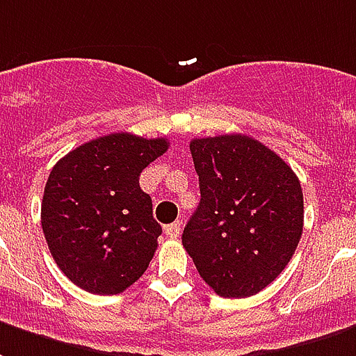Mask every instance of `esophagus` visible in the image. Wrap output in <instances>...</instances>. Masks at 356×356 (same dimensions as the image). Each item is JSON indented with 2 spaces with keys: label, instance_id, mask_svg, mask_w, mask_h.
Instances as JSON below:
<instances>
[{
  "label": "esophagus",
  "instance_id": "1",
  "mask_svg": "<svg viewBox=\"0 0 356 356\" xmlns=\"http://www.w3.org/2000/svg\"><path fill=\"white\" fill-rule=\"evenodd\" d=\"M181 234V222H173V225L165 226V236L171 239H177Z\"/></svg>",
  "mask_w": 356,
  "mask_h": 356
}]
</instances>
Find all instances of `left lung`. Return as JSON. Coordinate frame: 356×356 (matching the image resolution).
<instances>
[{
  "mask_svg": "<svg viewBox=\"0 0 356 356\" xmlns=\"http://www.w3.org/2000/svg\"><path fill=\"white\" fill-rule=\"evenodd\" d=\"M200 205L183 247L222 298H247L291 262L304 230V194L285 160L241 134L191 141Z\"/></svg>",
  "mask_w": 356,
  "mask_h": 356,
  "instance_id": "1",
  "label": "left lung"
}]
</instances>
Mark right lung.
Returning a JSON list of instances; mask_svg holds the SVG:
<instances>
[{"instance_id": "obj_1", "label": "right lung", "mask_w": 356, "mask_h": 356, "mask_svg": "<svg viewBox=\"0 0 356 356\" xmlns=\"http://www.w3.org/2000/svg\"><path fill=\"white\" fill-rule=\"evenodd\" d=\"M168 139L109 134L79 145L52 168L41 204V226L65 277L92 294L134 285L154 257L162 226L139 186Z\"/></svg>"}]
</instances>
